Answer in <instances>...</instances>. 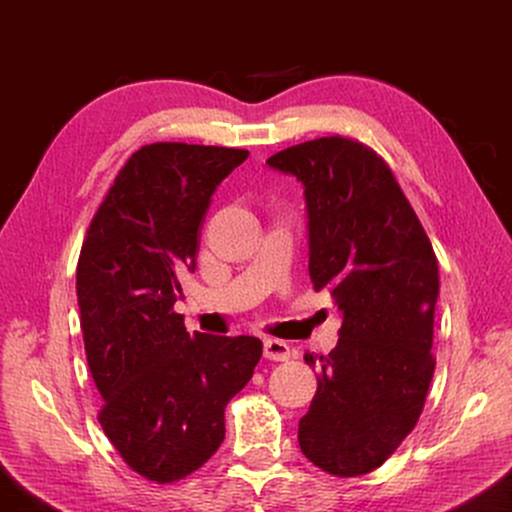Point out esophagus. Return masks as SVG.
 Returning a JSON list of instances; mask_svg holds the SVG:
<instances>
[{"mask_svg":"<svg viewBox=\"0 0 512 512\" xmlns=\"http://www.w3.org/2000/svg\"><path fill=\"white\" fill-rule=\"evenodd\" d=\"M264 357L271 361H289L293 357V350L287 341L266 339L264 341Z\"/></svg>","mask_w":512,"mask_h":512,"instance_id":"1","label":"esophagus"}]
</instances>
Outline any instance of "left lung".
<instances>
[{
  "mask_svg": "<svg viewBox=\"0 0 512 512\" xmlns=\"http://www.w3.org/2000/svg\"><path fill=\"white\" fill-rule=\"evenodd\" d=\"M305 187L309 277L343 316L298 427L302 454L334 476L386 461L418 422L436 359L438 259L393 171L366 144L332 135L266 160Z\"/></svg>",
  "mask_w": 512,
  "mask_h": 512,
  "instance_id": "1",
  "label": "left lung"
}]
</instances>
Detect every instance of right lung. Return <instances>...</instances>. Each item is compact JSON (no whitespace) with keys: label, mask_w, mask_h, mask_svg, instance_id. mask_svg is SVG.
Returning <instances> with one entry per match:
<instances>
[{"label":"right lung","mask_w":512,"mask_h":512,"mask_svg":"<svg viewBox=\"0 0 512 512\" xmlns=\"http://www.w3.org/2000/svg\"><path fill=\"white\" fill-rule=\"evenodd\" d=\"M244 149L155 142L117 173L85 235L76 296L99 422L121 458L155 483L196 472L225 436V406L262 357L255 336L185 329L173 311L194 271L212 194Z\"/></svg>","instance_id":"right-lung-1"}]
</instances>
